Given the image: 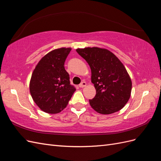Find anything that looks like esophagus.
<instances>
[{
	"mask_svg": "<svg viewBox=\"0 0 161 161\" xmlns=\"http://www.w3.org/2000/svg\"><path fill=\"white\" fill-rule=\"evenodd\" d=\"M86 86V82H85V81H82L81 83L79 85V87H80V88H83V87H85Z\"/></svg>",
	"mask_w": 161,
	"mask_h": 161,
	"instance_id": "34e87169",
	"label": "esophagus"
}]
</instances>
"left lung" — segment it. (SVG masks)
<instances>
[{
	"instance_id": "left-lung-1",
	"label": "left lung",
	"mask_w": 161,
	"mask_h": 161,
	"mask_svg": "<svg viewBox=\"0 0 161 161\" xmlns=\"http://www.w3.org/2000/svg\"><path fill=\"white\" fill-rule=\"evenodd\" d=\"M77 53L88 63L96 95L89 100L91 108L101 114L122 109L128 101L131 80L125 66L114 53L97 47L78 48Z\"/></svg>"
}]
</instances>
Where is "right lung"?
<instances>
[{
    "instance_id": "right-lung-1",
    "label": "right lung",
    "mask_w": 161,
    "mask_h": 161,
    "mask_svg": "<svg viewBox=\"0 0 161 161\" xmlns=\"http://www.w3.org/2000/svg\"><path fill=\"white\" fill-rule=\"evenodd\" d=\"M70 47H61L47 53L33 70L30 82L32 99L47 114L60 113L67 106L76 91L70 84L64 62Z\"/></svg>"
}]
</instances>
